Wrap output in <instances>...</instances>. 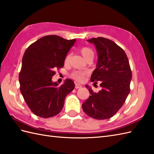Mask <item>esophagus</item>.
Wrapping results in <instances>:
<instances>
[{
  "instance_id": "1",
  "label": "esophagus",
  "mask_w": 154,
  "mask_h": 154,
  "mask_svg": "<svg viewBox=\"0 0 154 154\" xmlns=\"http://www.w3.org/2000/svg\"><path fill=\"white\" fill-rule=\"evenodd\" d=\"M81 88V85L80 84H77V83H75V88Z\"/></svg>"
}]
</instances>
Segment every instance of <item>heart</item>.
<instances>
[{
  "instance_id": "b5f03b06",
  "label": "heart",
  "mask_w": 154,
  "mask_h": 154,
  "mask_svg": "<svg viewBox=\"0 0 154 154\" xmlns=\"http://www.w3.org/2000/svg\"><path fill=\"white\" fill-rule=\"evenodd\" d=\"M80 52L81 53L82 56L84 57L85 60H87L88 58L91 57H94V52L92 51V50L90 48L88 47H83L80 49ZM70 56L68 55L66 58V61H67L69 59ZM87 74V71H75L71 74V77L74 79H75L77 81H83L84 77Z\"/></svg>"
}]
</instances>
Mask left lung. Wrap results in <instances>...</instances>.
<instances>
[{
	"label": "left lung",
	"instance_id": "obj_1",
	"mask_svg": "<svg viewBox=\"0 0 154 154\" xmlns=\"http://www.w3.org/2000/svg\"><path fill=\"white\" fill-rule=\"evenodd\" d=\"M88 42L94 44L98 54L96 68L91 81H99L102 89L94 92L86 85L90 96L83 104L84 112L96 119L113 117L123 106L130 92L132 72L126 53L108 38H92Z\"/></svg>",
	"mask_w": 154,
	"mask_h": 154
}]
</instances>
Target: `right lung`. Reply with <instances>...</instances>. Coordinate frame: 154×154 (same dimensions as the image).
<instances>
[{
	"label": "right lung",
	"mask_w": 154,
	"mask_h": 154,
	"mask_svg": "<svg viewBox=\"0 0 154 154\" xmlns=\"http://www.w3.org/2000/svg\"><path fill=\"white\" fill-rule=\"evenodd\" d=\"M75 41L47 35L31 44L25 52L19 74L20 91L35 115L43 118L56 116L62 111L67 95L74 89L72 80L67 79L58 86L52 78L56 68L63 67L67 54Z\"/></svg>",
	"instance_id": "add662e5"
}]
</instances>
